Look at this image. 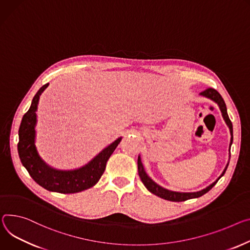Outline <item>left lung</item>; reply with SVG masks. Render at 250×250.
<instances>
[{
	"mask_svg": "<svg viewBox=\"0 0 250 250\" xmlns=\"http://www.w3.org/2000/svg\"><path fill=\"white\" fill-rule=\"evenodd\" d=\"M200 96L202 97H206L211 101H213L214 103L217 104V105L219 106V109L222 113V118L225 122V124L228 125L229 128V131H230V144H229V151H230V146L232 145V142H233V128H232V124L229 118V115H228V109H226V105H225V103L222 99V97L219 95V93L217 92V90H215L214 88H207L206 90H203V92H201L199 94ZM230 157V155H229ZM229 161L228 163V165H226L224 170L222 171V173L219 175V177L214 181V183H212L211 185H209L208 188H203L199 191H196V192H179V191H172V190H169V189H167L161 186H158L156 183H154V181L147 175V173L146 172L145 170V167H144V165L142 163V160H141V155H139L138 157V169H139V175L143 181V184L145 185V187L147 188L148 191H150L151 193L160 196L161 198H164V199H167V200H169V201H185V200H188V199H191V198H197L203 194H206L208 191H209L218 181V179L223 176V174L225 173L226 169H228V167H229Z\"/></svg>",
	"mask_w": 250,
	"mask_h": 250,
	"instance_id": "1",
	"label": "left lung"
}]
</instances>
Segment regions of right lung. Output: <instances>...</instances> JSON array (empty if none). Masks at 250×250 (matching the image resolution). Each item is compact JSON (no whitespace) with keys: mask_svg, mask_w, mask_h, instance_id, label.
Wrapping results in <instances>:
<instances>
[{"mask_svg":"<svg viewBox=\"0 0 250 250\" xmlns=\"http://www.w3.org/2000/svg\"><path fill=\"white\" fill-rule=\"evenodd\" d=\"M49 83L43 84L35 95L29 110L21 119L19 128L18 152L20 160L38 185L49 191L76 193L93 188L103 175L106 162L122 141L119 138L98 153L92 161L82 167L62 170L49 166L40 156L36 143L37 109L40 96Z\"/></svg>","mask_w":250,"mask_h":250,"instance_id":"add662e5","label":"right lung"}]
</instances>
